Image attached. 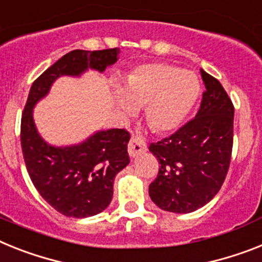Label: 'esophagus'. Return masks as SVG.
Instances as JSON below:
<instances>
[{
  "instance_id": "34e87169",
  "label": "esophagus",
  "mask_w": 262,
  "mask_h": 262,
  "mask_svg": "<svg viewBox=\"0 0 262 262\" xmlns=\"http://www.w3.org/2000/svg\"><path fill=\"white\" fill-rule=\"evenodd\" d=\"M127 151H129V156L132 158L137 157L138 155H141L144 151H146V144L142 141L141 138L133 137L129 141V145H127Z\"/></svg>"
}]
</instances>
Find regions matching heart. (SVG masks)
Listing matches in <instances>:
<instances>
[{"mask_svg": "<svg viewBox=\"0 0 262 262\" xmlns=\"http://www.w3.org/2000/svg\"><path fill=\"white\" fill-rule=\"evenodd\" d=\"M201 85L193 72L164 62L141 63L122 77L116 106L124 117L145 106V120L158 133L179 129L199 100Z\"/></svg>", "mask_w": 262, "mask_h": 262, "instance_id": "b5f03b06", "label": "heart"}]
</instances>
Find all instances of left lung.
Here are the masks:
<instances>
[{
  "label": "left lung",
  "mask_w": 262,
  "mask_h": 262,
  "mask_svg": "<svg viewBox=\"0 0 262 262\" xmlns=\"http://www.w3.org/2000/svg\"><path fill=\"white\" fill-rule=\"evenodd\" d=\"M200 73L205 92L194 120L149 146L160 164L149 195L166 212L190 213L206 205L229 169L234 107L220 81Z\"/></svg>",
  "instance_id": "left-lung-1"
}]
</instances>
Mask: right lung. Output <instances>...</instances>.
Returning <instances> with one entry per match:
<instances>
[{
    "label": "right lung",
    "mask_w": 262,
    "mask_h": 262,
    "mask_svg": "<svg viewBox=\"0 0 262 262\" xmlns=\"http://www.w3.org/2000/svg\"><path fill=\"white\" fill-rule=\"evenodd\" d=\"M120 49L72 50L33 82L21 118V146L26 169L50 206L68 217L96 216L109 206L113 182L129 164V133L101 129L81 142L52 145L39 135L33 112L60 77H81L88 70L105 72L117 62Z\"/></svg>",
    "instance_id": "obj_1"
}]
</instances>
